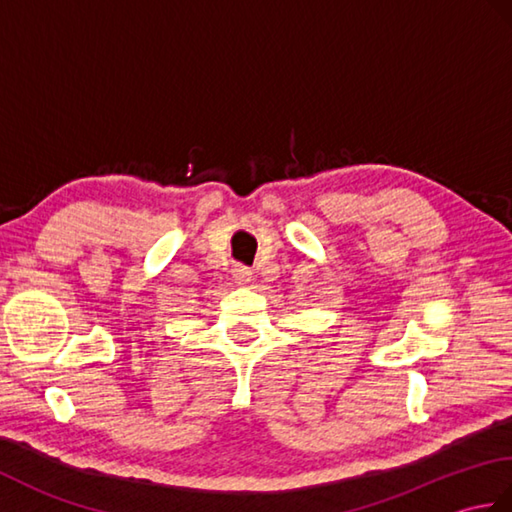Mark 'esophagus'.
Instances as JSON below:
<instances>
[{"label":"esophagus","instance_id":"1","mask_svg":"<svg viewBox=\"0 0 512 512\" xmlns=\"http://www.w3.org/2000/svg\"><path fill=\"white\" fill-rule=\"evenodd\" d=\"M233 279H235V284H248L250 279H253V270H250L248 266H244V264H237L235 268H233Z\"/></svg>","mask_w":512,"mask_h":512}]
</instances>
